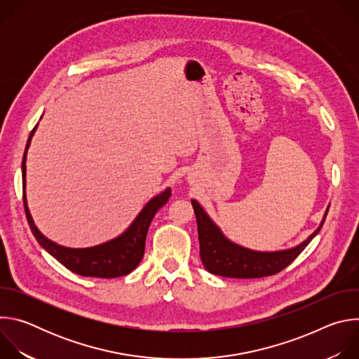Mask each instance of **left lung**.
Returning <instances> with one entry per match:
<instances>
[{
	"label": "left lung",
	"mask_w": 359,
	"mask_h": 359,
	"mask_svg": "<svg viewBox=\"0 0 359 359\" xmlns=\"http://www.w3.org/2000/svg\"><path fill=\"white\" fill-rule=\"evenodd\" d=\"M191 206L197 220L200 259L204 269L229 278H260L284 270L320 233L330 209L328 206L318 229L298 245L280 251H255L230 241L196 200H191Z\"/></svg>",
	"instance_id": "obj_1"
}]
</instances>
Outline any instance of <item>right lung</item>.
Instances as JSON below:
<instances>
[{
    "instance_id": "1",
    "label": "right lung",
    "mask_w": 359,
    "mask_h": 359,
    "mask_svg": "<svg viewBox=\"0 0 359 359\" xmlns=\"http://www.w3.org/2000/svg\"><path fill=\"white\" fill-rule=\"evenodd\" d=\"M36 126L38 125H35V128L32 129L28 137L24 158H22L24 209H25L27 220L34 237L36 238L39 245L53 255L54 259H57L64 267H67L68 270L79 276L97 277V278H115V277H122L132 273L139 266L144 254V241H146L149 226L153 217H155L156 212L168 203L172 194V190L168 187L165 191L153 197L142 209V212L137 215L133 223L128 227V230L111 241L93 245V247H86V248H69V247H64L54 241H50L36 229L32 220V216L29 213L27 197H25L27 150L36 130Z\"/></svg>"
}]
</instances>
